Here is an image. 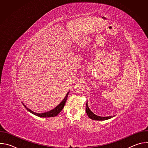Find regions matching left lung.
Wrapping results in <instances>:
<instances>
[{
  "label": "left lung",
  "instance_id": "1",
  "mask_svg": "<svg viewBox=\"0 0 148 148\" xmlns=\"http://www.w3.org/2000/svg\"><path fill=\"white\" fill-rule=\"evenodd\" d=\"M86 112H87V115L88 116V117L90 119H91L92 120H95V121H104V120H107V119H108L112 118L111 116H107V117H103V116H98V115L94 114L89 108L87 103H86Z\"/></svg>",
  "mask_w": 148,
  "mask_h": 148
}]
</instances>
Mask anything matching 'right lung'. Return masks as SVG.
Listing matches in <instances>:
<instances>
[{
  "label": "right lung",
  "mask_w": 148,
  "mask_h": 148,
  "mask_svg": "<svg viewBox=\"0 0 148 148\" xmlns=\"http://www.w3.org/2000/svg\"><path fill=\"white\" fill-rule=\"evenodd\" d=\"M69 92H67V94H66V96L65 97V98L62 99V101L57 105V106L56 107H55L54 109L50 110V111H49L47 112H44V113H36L35 112H33V111H32L31 110H30L29 108H28L26 105L23 103V102H22V104L23 105V106L26 108V109L29 111L30 112V113L37 116H39V117H41V118H49V117H53V116H57L61 111L63 109V108H64V105L66 103V100H67V98L68 97V95H69Z\"/></svg>",
  "instance_id": "right-lung-1"
}]
</instances>
